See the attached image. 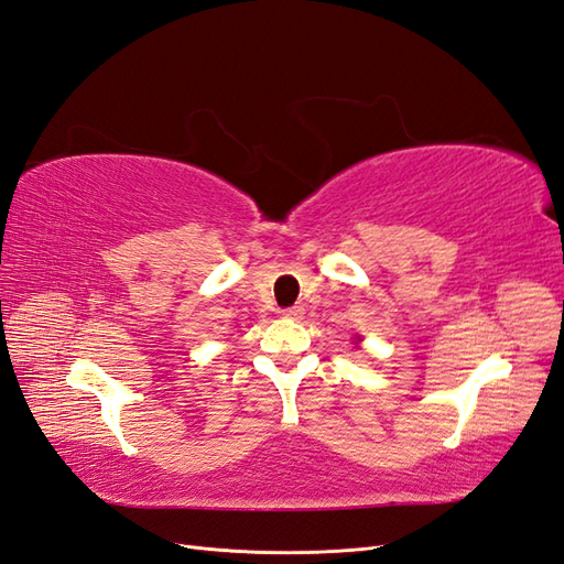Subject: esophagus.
<instances>
[{
	"label": "esophagus",
	"mask_w": 564,
	"mask_h": 564,
	"mask_svg": "<svg viewBox=\"0 0 564 564\" xmlns=\"http://www.w3.org/2000/svg\"><path fill=\"white\" fill-rule=\"evenodd\" d=\"M283 314L288 316V319H295V322H300V319H302V316H305V310H302V307L297 305V307H291V310H285Z\"/></svg>",
	"instance_id": "obj_1"
}]
</instances>
